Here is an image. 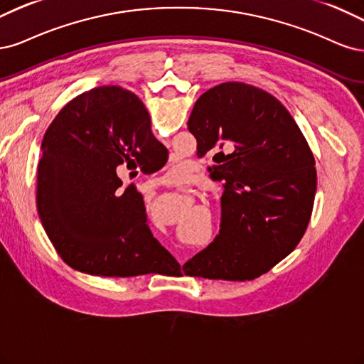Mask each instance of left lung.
<instances>
[{
	"mask_svg": "<svg viewBox=\"0 0 364 364\" xmlns=\"http://www.w3.org/2000/svg\"><path fill=\"white\" fill-rule=\"evenodd\" d=\"M198 157L213 154L224 181L220 230L183 266L186 275L254 279L290 254L311 218L314 157L299 127L271 93L228 81L204 92L187 122Z\"/></svg>",
	"mask_w": 364,
	"mask_h": 364,
	"instance_id": "8db88e82",
	"label": "left lung"
}]
</instances>
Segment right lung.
Wrapping results in <instances>:
<instances>
[{
    "instance_id": "add662e5",
    "label": "right lung",
    "mask_w": 364,
    "mask_h": 364,
    "mask_svg": "<svg viewBox=\"0 0 364 364\" xmlns=\"http://www.w3.org/2000/svg\"><path fill=\"white\" fill-rule=\"evenodd\" d=\"M168 149L133 92L101 86L81 93L55 116L42 142L38 212L62 260L75 271L113 278L178 269L152 236L144 198L122 189L118 171H159Z\"/></svg>"
}]
</instances>
